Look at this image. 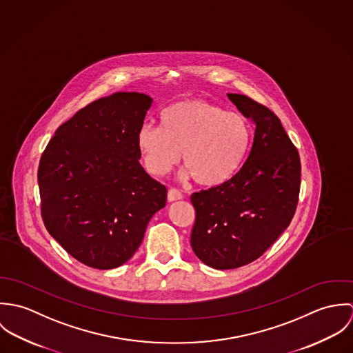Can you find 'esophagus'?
<instances>
[{"instance_id":"1","label":"esophagus","mask_w":353,"mask_h":353,"mask_svg":"<svg viewBox=\"0 0 353 353\" xmlns=\"http://www.w3.org/2000/svg\"><path fill=\"white\" fill-rule=\"evenodd\" d=\"M182 193L176 189H170L168 190V194H167V200L170 202L178 201V200H182Z\"/></svg>"}]
</instances>
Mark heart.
<instances>
[{
    "instance_id": "b5f03b06",
    "label": "heart",
    "mask_w": 353,
    "mask_h": 353,
    "mask_svg": "<svg viewBox=\"0 0 353 353\" xmlns=\"http://www.w3.org/2000/svg\"><path fill=\"white\" fill-rule=\"evenodd\" d=\"M252 143L245 117L209 101H176L160 114V128L144 125L137 136L144 165L153 176L168 174L181 159L185 179L203 188L232 179L242 168Z\"/></svg>"
}]
</instances>
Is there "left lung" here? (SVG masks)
Masks as SVG:
<instances>
[{
    "label": "left lung",
    "mask_w": 353,
    "mask_h": 353,
    "mask_svg": "<svg viewBox=\"0 0 353 353\" xmlns=\"http://www.w3.org/2000/svg\"><path fill=\"white\" fill-rule=\"evenodd\" d=\"M255 125L252 151L224 185L192 194L196 221L190 243L214 269L248 265L266 252L290 225L301 190V157L281 121L268 107L227 94Z\"/></svg>",
    "instance_id": "obj_1"
}]
</instances>
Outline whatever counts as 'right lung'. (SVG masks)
Wrapping results in <instances>:
<instances>
[{
	"label": "right lung",
	"mask_w": 353,
	"mask_h": 353,
	"mask_svg": "<svg viewBox=\"0 0 353 353\" xmlns=\"http://www.w3.org/2000/svg\"><path fill=\"white\" fill-rule=\"evenodd\" d=\"M151 97L115 92L62 123L41 157L42 219L81 263L114 269L140 248L167 189L140 164L137 136Z\"/></svg>",
	"instance_id": "1"
}]
</instances>
